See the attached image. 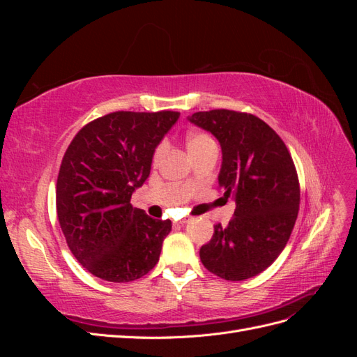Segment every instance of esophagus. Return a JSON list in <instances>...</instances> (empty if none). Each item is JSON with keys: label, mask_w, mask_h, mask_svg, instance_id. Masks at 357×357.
I'll use <instances>...</instances> for the list:
<instances>
[{"label": "esophagus", "mask_w": 357, "mask_h": 357, "mask_svg": "<svg viewBox=\"0 0 357 357\" xmlns=\"http://www.w3.org/2000/svg\"><path fill=\"white\" fill-rule=\"evenodd\" d=\"M190 219H181V220H176L174 222V225H185V223H188Z\"/></svg>", "instance_id": "esophagus-1"}]
</instances>
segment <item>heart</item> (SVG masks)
Instances as JSON below:
<instances>
[{
	"instance_id": "heart-1",
	"label": "heart",
	"mask_w": 357,
	"mask_h": 357,
	"mask_svg": "<svg viewBox=\"0 0 357 357\" xmlns=\"http://www.w3.org/2000/svg\"><path fill=\"white\" fill-rule=\"evenodd\" d=\"M186 146H188V150L189 153L193 156L199 155L201 152H204L205 149H208L211 146H215L214 139L205 132H199V131H195V132H189L186 135ZM165 149H167V144L162 142L153 153V162H159V159L164 156L165 153Z\"/></svg>"
}]
</instances>
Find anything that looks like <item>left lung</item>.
I'll return each mask as SVG.
<instances>
[{"mask_svg": "<svg viewBox=\"0 0 357 357\" xmlns=\"http://www.w3.org/2000/svg\"><path fill=\"white\" fill-rule=\"evenodd\" d=\"M189 121L219 139V188L236 205L229 225H215L201 247V262L229 282L252 278L275 261L294 231L301 198L295 164L283 139L253 114L220 109Z\"/></svg>", "mask_w": 357, "mask_h": 357, "instance_id": "1", "label": "left lung"}]
</instances>
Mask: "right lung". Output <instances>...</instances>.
Wrapping results in <instances>:
<instances>
[{
    "label": "right lung",
    "instance_id": "add662e5",
    "mask_svg": "<svg viewBox=\"0 0 357 357\" xmlns=\"http://www.w3.org/2000/svg\"><path fill=\"white\" fill-rule=\"evenodd\" d=\"M177 112H114L84 125L63 155L56 183L61 229L74 257L105 282L128 283L159 261L171 220L134 208L155 149Z\"/></svg>",
    "mask_w": 357,
    "mask_h": 357
}]
</instances>
